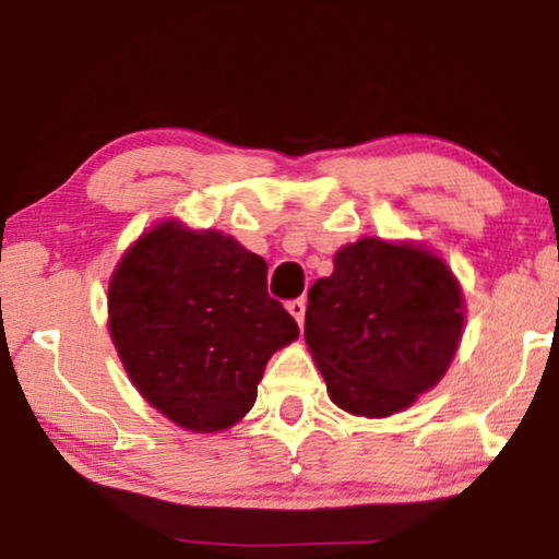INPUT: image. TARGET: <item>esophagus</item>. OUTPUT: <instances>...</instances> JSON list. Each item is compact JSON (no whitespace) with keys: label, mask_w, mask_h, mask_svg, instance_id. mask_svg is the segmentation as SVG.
Wrapping results in <instances>:
<instances>
[{"label":"esophagus","mask_w":559,"mask_h":559,"mask_svg":"<svg viewBox=\"0 0 559 559\" xmlns=\"http://www.w3.org/2000/svg\"><path fill=\"white\" fill-rule=\"evenodd\" d=\"M288 313L298 320V325H302V318H306V298H296L288 302Z\"/></svg>","instance_id":"1"}]
</instances>
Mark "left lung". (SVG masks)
Segmentation results:
<instances>
[{
	"label": "left lung",
	"mask_w": 559,
	"mask_h": 559,
	"mask_svg": "<svg viewBox=\"0 0 559 559\" xmlns=\"http://www.w3.org/2000/svg\"><path fill=\"white\" fill-rule=\"evenodd\" d=\"M463 293L437 253L359 239L308 290L306 343L328 394L357 416H390L431 390L456 355Z\"/></svg>",
	"instance_id": "1"
}]
</instances>
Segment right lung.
I'll list each match as a JSON object with an SVG mask.
<instances>
[{
  "instance_id": "1",
  "label": "right lung",
  "mask_w": 559,
  "mask_h": 559,
  "mask_svg": "<svg viewBox=\"0 0 559 559\" xmlns=\"http://www.w3.org/2000/svg\"><path fill=\"white\" fill-rule=\"evenodd\" d=\"M266 271L231 236L179 222L140 236L118 263L112 345L138 392L177 427L210 433L239 421L271 355L298 337Z\"/></svg>"
}]
</instances>
